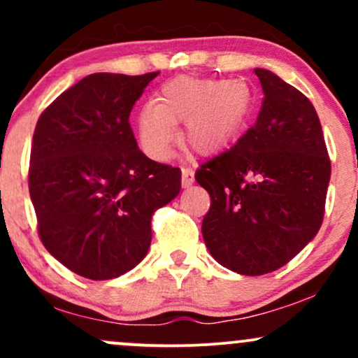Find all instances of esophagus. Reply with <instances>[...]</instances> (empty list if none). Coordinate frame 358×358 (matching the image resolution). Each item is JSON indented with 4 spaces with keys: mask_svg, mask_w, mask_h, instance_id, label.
Masks as SVG:
<instances>
[{
    "mask_svg": "<svg viewBox=\"0 0 358 358\" xmlns=\"http://www.w3.org/2000/svg\"><path fill=\"white\" fill-rule=\"evenodd\" d=\"M195 180V171L192 168H182V187L188 188Z\"/></svg>",
    "mask_w": 358,
    "mask_h": 358,
    "instance_id": "1",
    "label": "esophagus"
}]
</instances>
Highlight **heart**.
I'll return each mask as SVG.
<instances>
[{"mask_svg": "<svg viewBox=\"0 0 358 358\" xmlns=\"http://www.w3.org/2000/svg\"><path fill=\"white\" fill-rule=\"evenodd\" d=\"M252 92L241 80H205L176 77L163 84L158 102L143 106L138 117L141 150L153 159H165L182 124V145L196 155L219 153L231 145L248 122Z\"/></svg>", "mask_w": 358, "mask_h": 358, "instance_id": "obj_1", "label": "heart"}]
</instances>
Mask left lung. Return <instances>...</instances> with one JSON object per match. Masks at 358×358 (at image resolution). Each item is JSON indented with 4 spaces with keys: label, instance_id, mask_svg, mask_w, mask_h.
Listing matches in <instances>:
<instances>
[{
    "label": "left lung",
    "instance_id": "obj_1",
    "mask_svg": "<svg viewBox=\"0 0 358 358\" xmlns=\"http://www.w3.org/2000/svg\"><path fill=\"white\" fill-rule=\"evenodd\" d=\"M264 92L256 124L199 168L210 195L208 252L244 276L273 273L318 234L331 165L318 114L276 73L256 69Z\"/></svg>",
    "mask_w": 358,
    "mask_h": 358
}]
</instances>
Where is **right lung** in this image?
Here are the masks:
<instances>
[{
    "instance_id": "add662e5",
    "label": "right lung",
    "mask_w": 358,
    "mask_h": 358,
    "mask_svg": "<svg viewBox=\"0 0 358 358\" xmlns=\"http://www.w3.org/2000/svg\"><path fill=\"white\" fill-rule=\"evenodd\" d=\"M145 76L92 73L60 94L36 122L28 187L45 249L94 281L136 268L151 217L182 188L180 168L139 151L129 114Z\"/></svg>"
}]
</instances>
